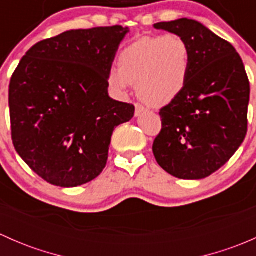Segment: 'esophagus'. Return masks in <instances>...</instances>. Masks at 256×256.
Wrapping results in <instances>:
<instances>
[{"mask_svg": "<svg viewBox=\"0 0 256 256\" xmlns=\"http://www.w3.org/2000/svg\"><path fill=\"white\" fill-rule=\"evenodd\" d=\"M144 112H146V109H144L142 105H140V104L135 105V116H140L141 114Z\"/></svg>", "mask_w": 256, "mask_h": 256, "instance_id": "esophagus-1", "label": "esophagus"}]
</instances>
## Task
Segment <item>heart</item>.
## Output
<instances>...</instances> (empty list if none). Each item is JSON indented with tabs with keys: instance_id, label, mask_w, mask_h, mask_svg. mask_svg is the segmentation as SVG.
<instances>
[{
	"instance_id": "b5f03b06",
	"label": "heart",
	"mask_w": 256,
	"mask_h": 256,
	"mask_svg": "<svg viewBox=\"0 0 256 256\" xmlns=\"http://www.w3.org/2000/svg\"><path fill=\"white\" fill-rule=\"evenodd\" d=\"M120 68L109 73V82L120 92L136 84L138 95L151 106H164L176 100L187 84L190 53L176 34L142 37L120 54Z\"/></svg>"
}]
</instances>
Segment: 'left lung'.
I'll return each instance as SVG.
<instances>
[{
  "instance_id": "8db88e82",
  "label": "left lung",
  "mask_w": 256,
  "mask_h": 256,
  "mask_svg": "<svg viewBox=\"0 0 256 256\" xmlns=\"http://www.w3.org/2000/svg\"><path fill=\"white\" fill-rule=\"evenodd\" d=\"M154 27L186 40L190 66L182 94L160 112L162 130L152 151L167 174L202 180L224 166L244 141L249 79L236 48L202 23L180 18Z\"/></svg>"
}]
</instances>
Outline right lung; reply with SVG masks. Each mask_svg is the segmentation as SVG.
Masks as SVG:
<instances>
[{
  "mask_svg": "<svg viewBox=\"0 0 256 256\" xmlns=\"http://www.w3.org/2000/svg\"><path fill=\"white\" fill-rule=\"evenodd\" d=\"M128 27L72 30L38 42L10 82L12 141L48 183L78 187L106 166L116 126L135 106L109 96V73Z\"/></svg>",
  "mask_w": 256,
  "mask_h": 256,
  "instance_id": "obj_1",
  "label": "right lung"
}]
</instances>
